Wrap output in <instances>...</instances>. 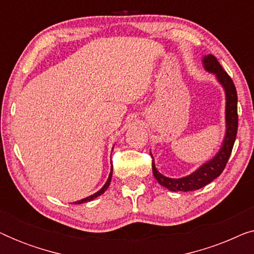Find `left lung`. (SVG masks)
Returning <instances> with one entry per match:
<instances>
[{
  "label": "left lung",
  "mask_w": 254,
  "mask_h": 254,
  "mask_svg": "<svg viewBox=\"0 0 254 254\" xmlns=\"http://www.w3.org/2000/svg\"><path fill=\"white\" fill-rule=\"evenodd\" d=\"M203 64L206 70L214 72L216 77L225 90L227 96V110H225V120H227V134H225L223 147L215 157L206 164H203L200 169H197L192 175L180 179H171L168 177L161 175L156 169L154 159H152V173L155 178L162 186L166 187L170 190L177 192H190V190H199L201 187L206 186L207 184L213 182L215 178L223 172L230 157L232 148H234L236 136H237L238 129V113H237V91L230 76L222 68L220 62L214 55L208 54L203 59Z\"/></svg>",
  "instance_id": "8db88e82"
}]
</instances>
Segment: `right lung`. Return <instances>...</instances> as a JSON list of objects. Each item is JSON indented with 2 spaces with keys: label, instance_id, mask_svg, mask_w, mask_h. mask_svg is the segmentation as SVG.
Returning a JSON list of instances; mask_svg holds the SVG:
<instances>
[{
  "label": "right lung",
  "instance_id": "add662e5",
  "mask_svg": "<svg viewBox=\"0 0 254 254\" xmlns=\"http://www.w3.org/2000/svg\"><path fill=\"white\" fill-rule=\"evenodd\" d=\"M112 170L113 169H111V173H110V176H109V179H107V182H106V184L105 185H104L102 189H100L98 192L97 193H95V194H92V195H90V196H88V197H85V199H82V200H79V201H75L74 202V204H79V203H83V202H88V201H91V200H93V199H96L97 196H99V195H102V194L105 192V190H107V187L110 186V183H111V178H112Z\"/></svg>",
  "mask_w": 254,
  "mask_h": 254
}]
</instances>
